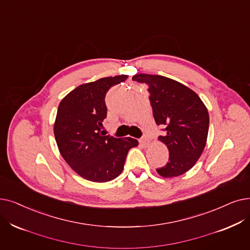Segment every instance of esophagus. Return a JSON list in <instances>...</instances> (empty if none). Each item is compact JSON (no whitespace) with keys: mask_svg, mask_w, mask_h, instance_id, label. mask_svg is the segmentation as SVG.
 Returning a JSON list of instances; mask_svg holds the SVG:
<instances>
[{"mask_svg":"<svg viewBox=\"0 0 250 250\" xmlns=\"http://www.w3.org/2000/svg\"><path fill=\"white\" fill-rule=\"evenodd\" d=\"M139 142H140V144L141 145H142L143 147H148V145H149V140L147 139V138H142V139H140V141H139Z\"/></svg>","mask_w":250,"mask_h":250,"instance_id":"esophagus-1","label":"esophagus"}]
</instances>
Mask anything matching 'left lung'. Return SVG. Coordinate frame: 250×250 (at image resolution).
<instances>
[{
	"label": "left lung",
	"instance_id": "left-lung-1",
	"mask_svg": "<svg viewBox=\"0 0 250 250\" xmlns=\"http://www.w3.org/2000/svg\"><path fill=\"white\" fill-rule=\"evenodd\" d=\"M133 81L148 84L155 123L165 127L158 140L167 147L169 158L156 171L164 178L183 175L204 150L209 126L208 108L188 86L162 75L140 73Z\"/></svg>",
	"mask_w": 250,
	"mask_h": 250
}]
</instances>
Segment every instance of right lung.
<instances>
[{
  "label": "right lung",
  "mask_w": 250,
  "mask_h": 250,
  "mask_svg": "<svg viewBox=\"0 0 250 250\" xmlns=\"http://www.w3.org/2000/svg\"><path fill=\"white\" fill-rule=\"evenodd\" d=\"M127 77L122 74L83 83L65 96L58 106L54 135L59 152L85 180L104 183L118 177L128 150L139 144L136 139L104 136L101 131L107 115L106 93Z\"/></svg>",
  "instance_id": "obj_1"
}]
</instances>
